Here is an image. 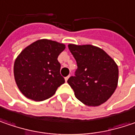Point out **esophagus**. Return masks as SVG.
Returning a JSON list of instances; mask_svg holds the SVG:
<instances>
[{
    "instance_id": "34e87169",
    "label": "esophagus",
    "mask_w": 135,
    "mask_h": 135,
    "mask_svg": "<svg viewBox=\"0 0 135 135\" xmlns=\"http://www.w3.org/2000/svg\"><path fill=\"white\" fill-rule=\"evenodd\" d=\"M69 76H70V75H68L67 77H66V78H65V80H66V81H67L68 79H69Z\"/></svg>"
}]
</instances>
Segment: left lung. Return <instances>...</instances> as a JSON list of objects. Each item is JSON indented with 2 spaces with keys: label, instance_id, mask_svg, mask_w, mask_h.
<instances>
[{
  "label": "left lung",
  "instance_id": "left-lung-1",
  "mask_svg": "<svg viewBox=\"0 0 135 135\" xmlns=\"http://www.w3.org/2000/svg\"><path fill=\"white\" fill-rule=\"evenodd\" d=\"M68 47L78 66L75 76L67 81L75 97L89 107L106 102L118 84L116 63L104 50L93 45L69 44Z\"/></svg>",
  "mask_w": 135,
  "mask_h": 135
}]
</instances>
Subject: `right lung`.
I'll return each mask as SVG.
<instances>
[{"instance_id":"add662e5","label":"right lung","mask_w":135,"mask_h":135,"mask_svg":"<svg viewBox=\"0 0 135 135\" xmlns=\"http://www.w3.org/2000/svg\"><path fill=\"white\" fill-rule=\"evenodd\" d=\"M65 45L41 39L26 47L14 62V78L20 91L35 101L52 97L65 82L57 58Z\"/></svg>"}]
</instances>
